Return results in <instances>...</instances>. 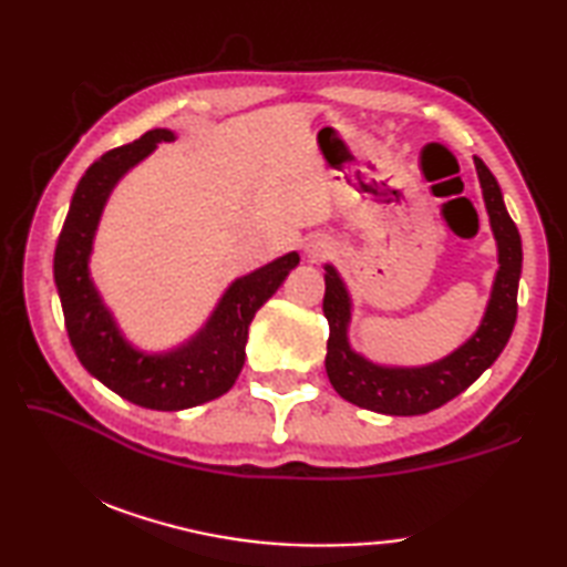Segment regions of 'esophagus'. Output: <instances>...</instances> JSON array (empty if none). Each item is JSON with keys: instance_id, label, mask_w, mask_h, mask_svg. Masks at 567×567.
I'll return each instance as SVG.
<instances>
[{"instance_id": "34e87169", "label": "esophagus", "mask_w": 567, "mask_h": 567, "mask_svg": "<svg viewBox=\"0 0 567 567\" xmlns=\"http://www.w3.org/2000/svg\"><path fill=\"white\" fill-rule=\"evenodd\" d=\"M329 250H331V246L327 244V240H319V238L309 240V244L305 246V252H307V258H309V260H321V258H327V256H329Z\"/></svg>"}]
</instances>
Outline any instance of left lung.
I'll use <instances>...</instances> for the list:
<instances>
[{
  "label": "left lung",
  "instance_id": "left-lung-1",
  "mask_svg": "<svg viewBox=\"0 0 567 567\" xmlns=\"http://www.w3.org/2000/svg\"><path fill=\"white\" fill-rule=\"evenodd\" d=\"M480 187H483L489 228L497 244V272L492 282L485 315L477 329L453 353L426 365H382L358 353L351 346L353 299L343 277L331 262L323 265V317L329 319L327 375L346 402L390 416L429 414L431 409L451 402L467 390L495 363L507 346L516 321V292L522 277V236L504 207L502 189L489 167L475 158Z\"/></svg>",
  "mask_w": 567,
  "mask_h": 567
}]
</instances>
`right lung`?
<instances>
[{"label": "right lung", "mask_w": 567, "mask_h": 567, "mask_svg": "<svg viewBox=\"0 0 567 567\" xmlns=\"http://www.w3.org/2000/svg\"><path fill=\"white\" fill-rule=\"evenodd\" d=\"M177 138L171 128L146 131L128 146L104 153L75 187L60 231L53 277L65 329L82 368L124 400L158 412H179L212 402L234 388L246 363L248 327L256 311L280 290L297 268L299 252H287L226 287L204 327L167 351H143L131 343L92 280L90 258L106 202L131 167Z\"/></svg>", "instance_id": "add662e5"}]
</instances>
